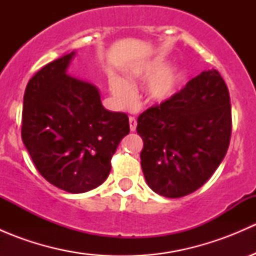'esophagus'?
<instances>
[{"label": "esophagus", "instance_id": "obj_1", "mask_svg": "<svg viewBox=\"0 0 256 256\" xmlns=\"http://www.w3.org/2000/svg\"><path fill=\"white\" fill-rule=\"evenodd\" d=\"M128 124H130V130L135 131L136 126H138V121H136V118H134V116H130V118H128Z\"/></svg>", "mask_w": 256, "mask_h": 256}]
</instances>
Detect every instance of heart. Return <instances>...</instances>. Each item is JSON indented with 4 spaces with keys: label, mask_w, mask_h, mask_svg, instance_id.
Listing matches in <instances>:
<instances>
[{
    "label": "heart",
    "mask_w": 256,
    "mask_h": 256,
    "mask_svg": "<svg viewBox=\"0 0 256 256\" xmlns=\"http://www.w3.org/2000/svg\"><path fill=\"white\" fill-rule=\"evenodd\" d=\"M130 78L140 80L151 78L147 85L150 96L154 100H166L176 92L182 73L177 69H166V62L156 58L134 66L130 72ZM109 82L115 102L118 105L126 106L132 102L135 90L128 80L118 76H112Z\"/></svg>",
    "instance_id": "heart-1"
}]
</instances>
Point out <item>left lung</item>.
I'll list each match as a JSON object with an SVG mask.
<instances>
[{
  "label": "left lung",
  "instance_id": "left-lung-1",
  "mask_svg": "<svg viewBox=\"0 0 256 256\" xmlns=\"http://www.w3.org/2000/svg\"><path fill=\"white\" fill-rule=\"evenodd\" d=\"M141 167L147 184L167 198L202 187L223 161L232 135L228 88L218 70H204L180 92L138 116Z\"/></svg>",
  "mask_w": 256,
  "mask_h": 256
}]
</instances>
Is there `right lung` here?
Returning a JSON list of instances; mask_svg holds the SVG:
<instances>
[{"instance_id":"add662e5","label":"right lung","mask_w":256,"mask_h":256,"mask_svg":"<svg viewBox=\"0 0 256 256\" xmlns=\"http://www.w3.org/2000/svg\"><path fill=\"white\" fill-rule=\"evenodd\" d=\"M74 54L50 62L28 82L22 140L50 184L84 193L109 176L112 154L130 125L126 114L102 106L95 85L66 74Z\"/></svg>"}]
</instances>
